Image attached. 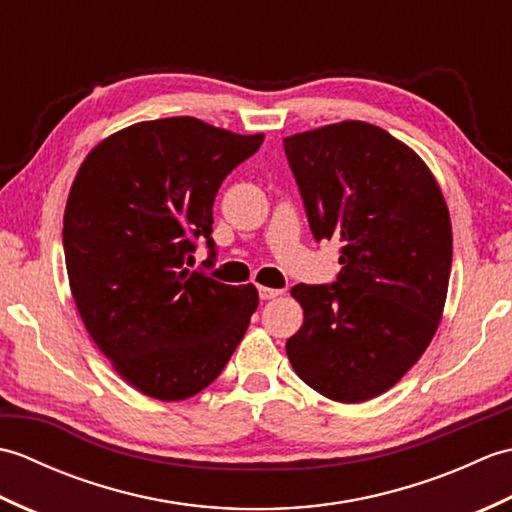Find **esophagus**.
I'll return each instance as SVG.
<instances>
[{"label":"esophagus","mask_w":512,"mask_h":512,"mask_svg":"<svg viewBox=\"0 0 512 512\" xmlns=\"http://www.w3.org/2000/svg\"><path fill=\"white\" fill-rule=\"evenodd\" d=\"M279 295H281V290H277V288L259 286V297H262L264 301H268V299H275V297H279Z\"/></svg>","instance_id":"34e87169"}]
</instances>
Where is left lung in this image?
Listing matches in <instances>:
<instances>
[{
    "instance_id": "obj_1",
    "label": "left lung",
    "mask_w": 512,
    "mask_h": 512,
    "mask_svg": "<svg viewBox=\"0 0 512 512\" xmlns=\"http://www.w3.org/2000/svg\"><path fill=\"white\" fill-rule=\"evenodd\" d=\"M317 242H341L334 284L290 290L303 308L286 352L303 383L336 402L385 394L418 363L447 301L453 235L424 160L363 121L284 138Z\"/></svg>"
}]
</instances>
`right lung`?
Here are the masks:
<instances>
[{
	"label": "right lung",
	"instance_id": "1",
	"mask_svg": "<svg viewBox=\"0 0 512 512\" xmlns=\"http://www.w3.org/2000/svg\"><path fill=\"white\" fill-rule=\"evenodd\" d=\"M262 143L264 134L173 116L107 136L76 171L63 215L72 297L96 347L140 394L195 396L242 341L257 288L220 284L184 257L204 237L213 259L217 189Z\"/></svg>",
	"mask_w": 512,
	"mask_h": 512
}]
</instances>
